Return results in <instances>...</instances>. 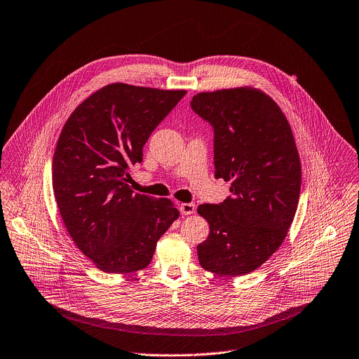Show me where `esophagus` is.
I'll return each instance as SVG.
<instances>
[{
	"label": "esophagus",
	"instance_id": "34e87169",
	"mask_svg": "<svg viewBox=\"0 0 359 359\" xmlns=\"http://www.w3.org/2000/svg\"><path fill=\"white\" fill-rule=\"evenodd\" d=\"M180 213L184 215V216L196 213V204H193V203H182L180 204Z\"/></svg>",
	"mask_w": 359,
	"mask_h": 359
}]
</instances>
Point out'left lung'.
<instances>
[{
  "label": "left lung",
  "mask_w": 359,
  "mask_h": 359,
  "mask_svg": "<svg viewBox=\"0 0 359 359\" xmlns=\"http://www.w3.org/2000/svg\"><path fill=\"white\" fill-rule=\"evenodd\" d=\"M190 107L215 129L216 179L231 183L223 203L197 208L210 226L197 245L198 263L219 276H244L278 250L294 220L301 162L292 130L276 102L250 86L197 93Z\"/></svg>",
  "instance_id": "obj_1"
}]
</instances>
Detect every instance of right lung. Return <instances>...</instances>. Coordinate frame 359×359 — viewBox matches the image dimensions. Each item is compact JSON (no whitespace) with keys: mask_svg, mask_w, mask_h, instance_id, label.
I'll use <instances>...</instances> for the list:
<instances>
[{"mask_svg":"<svg viewBox=\"0 0 359 359\" xmlns=\"http://www.w3.org/2000/svg\"><path fill=\"white\" fill-rule=\"evenodd\" d=\"M186 90L111 83L71 114L53 161V187L76 247L102 271L146 269L179 217L169 198L133 193L129 166Z\"/></svg>","mask_w":359,"mask_h":359,"instance_id":"right-lung-1","label":"right lung"}]
</instances>
